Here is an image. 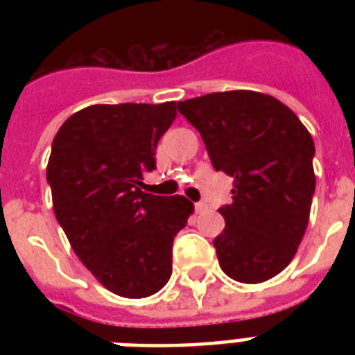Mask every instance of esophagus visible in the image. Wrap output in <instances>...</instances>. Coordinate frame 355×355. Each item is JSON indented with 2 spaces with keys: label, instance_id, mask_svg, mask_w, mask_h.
Returning a JSON list of instances; mask_svg holds the SVG:
<instances>
[{
  "label": "esophagus",
  "instance_id": "obj_1",
  "mask_svg": "<svg viewBox=\"0 0 355 355\" xmlns=\"http://www.w3.org/2000/svg\"><path fill=\"white\" fill-rule=\"evenodd\" d=\"M208 210V205L206 202H195V211H205Z\"/></svg>",
  "mask_w": 355,
  "mask_h": 355
}]
</instances>
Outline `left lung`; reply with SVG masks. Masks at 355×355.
Segmentation results:
<instances>
[{
  "instance_id": "8db88e82",
  "label": "left lung",
  "mask_w": 355,
  "mask_h": 355,
  "mask_svg": "<svg viewBox=\"0 0 355 355\" xmlns=\"http://www.w3.org/2000/svg\"><path fill=\"white\" fill-rule=\"evenodd\" d=\"M216 171L234 178L214 239L225 275L259 284L286 269L302 241L315 193V144L297 114L259 92L206 94L177 105Z\"/></svg>"
}]
</instances>
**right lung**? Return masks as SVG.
Segmentation results:
<instances>
[{"mask_svg":"<svg viewBox=\"0 0 355 355\" xmlns=\"http://www.w3.org/2000/svg\"><path fill=\"white\" fill-rule=\"evenodd\" d=\"M177 105H94L62 123L47 164L53 210L86 269L125 298H144L173 272V239L193 205L182 195L144 193L158 139Z\"/></svg>","mask_w":355,"mask_h":355,"instance_id":"obj_1","label":"right lung"}]
</instances>
